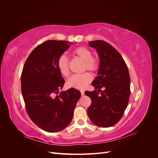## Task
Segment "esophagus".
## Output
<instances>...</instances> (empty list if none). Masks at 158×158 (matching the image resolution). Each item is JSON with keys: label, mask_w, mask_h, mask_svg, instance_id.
<instances>
[{"label": "esophagus", "mask_w": 158, "mask_h": 158, "mask_svg": "<svg viewBox=\"0 0 158 158\" xmlns=\"http://www.w3.org/2000/svg\"><path fill=\"white\" fill-rule=\"evenodd\" d=\"M80 92H81V95H84V91L82 90V91H80Z\"/></svg>", "instance_id": "34e87169"}]
</instances>
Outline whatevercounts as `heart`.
Wrapping results in <instances>:
<instances>
[{"label": "heart", "mask_w": 158, "mask_h": 158, "mask_svg": "<svg viewBox=\"0 0 158 158\" xmlns=\"http://www.w3.org/2000/svg\"><path fill=\"white\" fill-rule=\"evenodd\" d=\"M73 54L82 59L84 62V69H87L91 72L96 71L99 68V61L92 56V52L85 47H80L75 49ZM60 73L64 76H68L70 74L69 60L64 55H60L56 63ZM92 76L89 73L74 74L71 76L67 81V85L70 88L79 89H84L92 82Z\"/></svg>", "instance_id": "1"}]
</instances>
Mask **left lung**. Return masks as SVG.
Instances as JSON below:
<instances>
[{
	"mask_svg": "<svg viewBox=\"0 0 158 158\" xmlns=\"http://www.w3.org/2000/svg\"><path fill=\"white\" fill-rule=\"evenodd\" d=\"M89 45L96 49L100 64L98 76L92 83L95 89L84 92L92 99L88 115L94 125L110 127L120 121L128 106L130 75L121 54L107 42L95 40L89 41Z\"/></svg>",
	"mask_w": 158,
	"mask_h": 158,
	"instance_id": "left-lung-1",
	"label": "left lung"
}]
</instances>
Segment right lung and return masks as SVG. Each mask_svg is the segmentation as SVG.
I'll use <instances>...</instances> for the list:
<instances>
[{
    "label": "right lung",
    "mask_w": 158,
    "mask_h": 158,
    "mask_svg": "<svg viewBox=\"0 0 158 158\" xmlns=\"http://www.w3.org/2000/svg\"><path fill=\"white\" fill-rule=\"evenodd\" d=\"M69 44L66 41H46L31 51L23 67L21 89L27 113L46 132L60 131L69 125L81 95L73 88L58 94L65 81L57 68V60Z\"/></svg>",
    "instance_id": "1"
}]
</instances>
